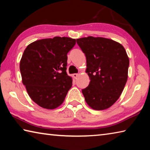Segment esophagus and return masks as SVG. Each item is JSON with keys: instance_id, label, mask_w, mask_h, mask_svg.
<instances>
[{"instance_id": "obj_1", "label": "esophagus", "mask_w": 150, "mask_h": 150, "mask_svg": "<svg viewBox=\"0 0 150 150\" xmlns=\"http://www.w3.org/2000/svg\"><path fill=\"white\" fill-rule=\"evenodd\" d=\"M78 75H79L78 73H74V74L73 75V77H74L75 79H77V77H78Z\"/></svg>"}]
</instances>
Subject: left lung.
<instances>
[{
  "mask_svg": "<svg viewBox=\"0 0 150 150\" xmlns=\"http://www.w3.org/2000/svg\"><path fill=\"white\" fill-rule=\"evenodd\" d=\"M87 59L91 80L82 89L85 101L95 110L110 107L120 97L128 79L129 58L120 44L104 38L77 39Z\"/></svg>",
  "mask_w": 150,
  "mask_h": 150,
  "instance_id": "left-lung-1",
  "label": "left lung"
}]
</instances>
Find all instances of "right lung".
Masks as SVG:
<instances>
[{
	"label": "right lung",
	"instance_id": "1",
	"mask_svg": "<svg viewBox=\"0 0 150 150\" xmlns=\"http://www.w3.org/2000/svg\"><path fill=\"white\" fill-rule=\"evenodd\" d=\"M75 44V39L56 36L35 41L24 50L20 63L22 83L41 107L54 109L64 101L72 86L67 55Z\"/></svg>",
	"mask_w": 150,
	"mask_h": 150
}]
</instances>
